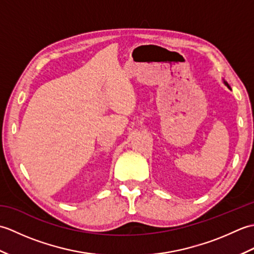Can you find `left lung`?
Wrapping results in <instances>:
<instances>
[{
  "label": "left lung",
  "instance_id": "1",
  "mask_svg": "<svg viewBox=\"0 0 254 254\" xmlns=\"http://www.w3.org/2000/svg\"><path fill=\"white\" fill-rule=\"evenodd\" d=\"M224 84H225V85H226V86H227V87H228V88H229V89H230V86H229V85H228V83H227V82H225V80H224Z\"/></svg>",
  "mask_w": 254,
  "mask_h": 254
}]
</instances>
